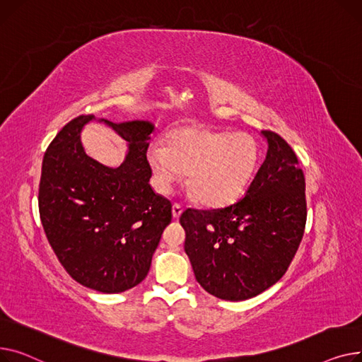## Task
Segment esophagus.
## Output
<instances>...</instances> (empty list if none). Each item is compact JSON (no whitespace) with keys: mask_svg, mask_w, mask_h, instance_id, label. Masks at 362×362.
<instances>
[{"mask_svg":"<svg viewBox=\"0 0 362 362\" xmlns=\"http://www.w3.org/2000/svg\"><path fill=\"white\" fill-rule=\"evenodd\" d=\"M181 214H182V207H181V204L175 203V204L173 206V216H174L175 219H178V218L181 216Z\"/></svg>","mask_w":362,"mask_h":362,"instance_id":"34e87169","label":"esophagus"}]
</instances>
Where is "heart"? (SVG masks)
Segmentation results:
<instances>
[{
  "label": "heart",
  "instance_id": "b5f03b06",
  "mask_svg": "<svg viewBox=\"0 0 362 362\" xmlns=\"http://www.w3.org/2000/svg\"><path fill=\"white\" fill-rule=\"evenodd\" d=\"M257 162V146L245 133L214 132L185 127L173 132L166 147L148 148V163L160 193L188 173V187L206 206H223L237 200L248 185Z\"/></svg>",
  "mask_w": 362,
  "mask_h": 362
}]
</instances>
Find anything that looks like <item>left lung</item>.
Instances as JSON below:
<instances>
[{"mask_svg": "<svg viewBox=\"0 0 362 362\" xmlns=\"http://www.w3.org/2000/svg\"><path fill=\"white\" fill-rule=\"evenodd\" d=\"M244 197L214 210L187 209L184 250L197 282L225 301L252 298L278 282L303 240L305 180L291 146L273 132Z\"/></svg>", "mask_w": 362, "mask_h": 362, "instance_id": "left-lung-1", "label": "left lung"}]
</instances>
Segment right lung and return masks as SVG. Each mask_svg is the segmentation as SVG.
Segmentation results:
<instances>
[{"instance_id": "add662e5", "label": "right lung", "mask_w": 362, "mask_h": 362, "mask_svg": "<svg viewBox=\"0 0 362 362\" xmlns=\"http://www.w3.org/2000/svg\"><path fill=\"white\" fill-rule=\"evenodd\" d=\"M92 120L108 124L129 147L110 168L83 152L79 140ZM155 124L112 122L80 115L55 136L42 162L39 214L59 263L83 286L118 293L139 285L151 269L173 204L148 184L146 153Z\"/></svg>"}]
</instances>
